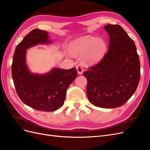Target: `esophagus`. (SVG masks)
Masks as SVG:
<instances>
[{"instance_id": "esophagus-1", "label": "esophagus", "mask_w": 150, "mask_h": 150, "mask_svg": "<svg viewBox=\"0 0 150 150\" xmlns=\"http://www.w3.org/2000/svg\"><path fill=\"white\" fill-rule=\"evenodd\" d=\"M76 69H77V71H78V74H83V68L81 65H78V66H77L76 67Z\"/></svg>"}]
</instances>
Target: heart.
Segmentation results:
<instances>
[{"label": "heart", "instance_id": "obj_1", "mask_svg": "<svg viewBox=\"0 0 150 150\" xmlns=\"http://www.w3.org/2000/svg\"><path fill=\"white\" fill-rule=\"evenodd\" d=\"M103 40L91 35L81 36L72 42L71 51L76 56H82L83 61L88 66L96 65L100 62L105 52Z\"/></svg>", "mask_w": 150, "mask_h": 150}]
</instances>
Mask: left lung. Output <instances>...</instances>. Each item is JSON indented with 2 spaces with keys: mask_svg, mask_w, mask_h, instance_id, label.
<instances>
[{
  "mask_svg": "<svg viewBox=\"0 0 150 150\" xmlns=\"http://www.w3.org/2000/svg\"><path fill=\"white\" fill-rule=\"evenodd\" d=\"M108 51L97 65L84 72L86 94L94 106L115 108L133 96L140 78V62L134 42L119 25L108 24Z\"/></svg>",
  "mask_w": 150,
  "mask_h": 150,
  "instance_id": "8db88e82",
  "label": "left lung"
}]
</instances>
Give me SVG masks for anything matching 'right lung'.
Listing matches in <instances>:
<instances>
[{
  "label": "right lung",
  "mask_w": 150,
  "mask_h": 150,
  "mask_svg": "<svg viewBox=\"0 0 150 150\" xmlns=\"http://www.w3.org/2000/svg\"><path fill=\"white\" fill-rule=\"evenodd\" d=\"M53 42L47 32L35 29L17 45L13 56L12 75L18 96L26 105L40 111H54L64 103L66 91L76 78L74 67H53L44 74L33 72L27 64V50L38 45Z\"/></svg>",
  "instance_id": "1"
}]
</instances>
